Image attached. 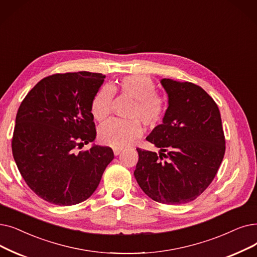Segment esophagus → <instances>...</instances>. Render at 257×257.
<instances>
[{
	"instance_id": "1",
	"label": "esophagus",
	"mask_w": 257,
	"mask_h": 257,
	"mask_svg": "<svg viewBox=\"0 0 257 257\" xmlns=\"http://www.w3.org/2000/svg\"><path fill=\"white\" fill-rule=\"evenodd\" d=\"M120 152H121V149H116V148H114V149H113V153H114V155H115V156H116V155H118Z\"/></svg>"
}]
</instances>
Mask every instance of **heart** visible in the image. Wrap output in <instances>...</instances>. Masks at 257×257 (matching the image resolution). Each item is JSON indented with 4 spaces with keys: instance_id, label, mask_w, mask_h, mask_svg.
Masks as SVG:
<instances>
[{
    "instance_id": "b5f03b06",
    "label": "heart",
    "mask_w": 257,
    "mask_h": 257,
    "mask_svg": "<svg viewBox=\"0 0 257 257\" xmlns=\"http://www.w3.org/2000/svg\"><path fill=\"white\" fill-rule=\"evenodd\" d=\"M154 91L155 85L149 76L142 74L125 76L111 89L109 87L99 89L92 102V115L98 121L105 120L110 114L113 93L118 92L133 99L128 111L129 117L138 118L146 127H154L165 113L164 99ZM141 136L142 128L135 119H110L98 129L99 142L116 149L130 146Z\"/></svg>"
}]
</instances>
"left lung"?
I'll list each match as a JSON object with an SVG mask.
<instances>
[{
    "label": "left lung",
    "mask_w": 257,
    "mask_h": 257,
    "mask_svg": "<svg viewBox=\"0 0 257 257\" xmlns=\"http://www.w3.org/2000/svg\"><path fill=\"white\" fill-rule=\"evenodd\" d=\"M168 95L163 122L146 138L160 153L137 149L135 176L158 203H189L215 177L225 155V136L217 105L195 84L162 79Z\"/></svg>",
    "instance_id": "left-lung-1"
}]
</instances>
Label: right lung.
<instances>
[{"label": "right lung", "mask_w": 257, "mask_h": 257, "mask_svg": "<svg viewBox=\"0 0 257 257\" xmlns=\"http://www.w3.org/2000/svg\"><path fill=\"white\" fill-rule=\"evenodd\" d=\"M106 75L53 74L40 81L22 102L16 117L13 154L31 190L59 206L84 202L96 190L108 164L109 147L77 146L96 138L91 106Z\"/></svg>", "instance_id": "add662e5"}]
</instances>
